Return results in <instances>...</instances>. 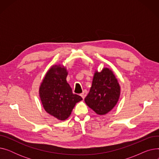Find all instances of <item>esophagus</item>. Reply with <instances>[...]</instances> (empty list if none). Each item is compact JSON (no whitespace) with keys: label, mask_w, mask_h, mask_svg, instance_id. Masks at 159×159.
Segmentation results:
<instances>
[{"label":"esophagus","mask_w":159,"mask_h":159,"mask_svg":"<svg viewBox=\"0 0 159 159\" xmlns=\"http://www.w3.org/2000/svg\"><path fill=\"white\" fill-rule=\"evenodd\" d=\"M87 91L86 90H84V91H83V92L80 95L82 97V98L83 99H84L85 97H86V95H87Z\"/></svg>","instance_id":"34e87169"}]
</instances>
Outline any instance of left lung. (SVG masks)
I'll return each mask as SVG.
<instances>
[{
	"label": "left lung",
	"instance_id": "left-lung-1",
	"mask_svg": "<svg viewBox=\"0 0 159 159\" xmlns=\"http://www.w3.org/2000/svg\"><path fill=\"white\" fill-rule=\"evenodd\" d=\"M120 93V86L114 74L111 70L105 68L101 72H95L92 85L84 101L96 113L103 115L115 107Z\"/></svg>",
	"mask_w": 159,
	"mask_h": 159
}]
</instances>
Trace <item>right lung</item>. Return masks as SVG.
<instances>
[{"mask_svg":"<svg viewBox=\"0 0 159 159\" xmlns=\"http://www.w3.org/2000/svg\"><path fill=\"white\" fill-rule=\"evenodd\" d=\"M68 75L64 67L53 66L47 72L39 88V95L44 110L56 119H68L76 103L82 98L73 94L66 81Z\"/></svg>","mask_w":159,"mask_h":159,"instance_id":"obj_1","label":"right lung"}]
</instances>
